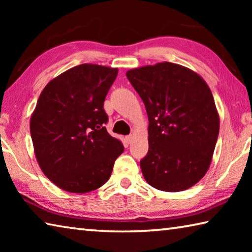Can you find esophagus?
<instances>
[{
	"instance_id": "obj_1",
	"label": "esophagus",
	"mask_w": 252,
	"mask_h": 252,
	"mask_svg": "<svg viewBox=\"0 0 252 252\" xmlns=\"http://www.w3.org/2000/svg\"><path fill=\"white\" fill-rule=\"evenodd\" d=\"M126 142H127V143H131V142H132V140H133V135L130 134V135L126 136Z\"/></svg>"
}]
</instances>
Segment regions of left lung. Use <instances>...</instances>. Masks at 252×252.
<instances>
[{"instance_id": "left-lung-1", "label": "left lung", "mask_w": 252, "mask_h": 252, "mask_svg": "<svg viewBox=\"0 0 252 252\" xmlns=\"http://www.w3.org/2000/svg\"><path fill=\"white\" fill-rule=\"evenodd\" d=\"M126 78L149 118L144 179L161 191L189 189L207 173L219 134L210 88L197 72L170 62L129 70Z\"/></svg>"}]
</instances>
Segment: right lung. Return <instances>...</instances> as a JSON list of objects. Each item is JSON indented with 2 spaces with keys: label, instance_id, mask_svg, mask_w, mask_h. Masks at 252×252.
<instances>
[{
  "label": "right lung",
  "instance_id": "right-lung-1",
  "mask_svg": "<svg viewBox=\"0 0 252 252\" xmlns=\"http://www.w3.org/2000/svg\"><path fill=\"white\" fill-rule=\"evenodd\" d=\"M117 75V67L84 63L51 80L37 100L30 120L34 155L45 176L67 192L103 186L125 151L104 126L103 103Z\"/></svg>",
  "mask_w": 252,
  "mask_h": 252
}]
</instances>
